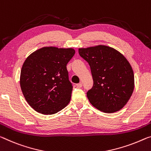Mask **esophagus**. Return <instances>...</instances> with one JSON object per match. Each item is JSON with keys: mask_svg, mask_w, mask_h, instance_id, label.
I'll list each match as a JSON object with an SVG mask.
<instances>
[{"mask_svg": "<svg viewBox=\"0 0 151 151\" xmlns=\"http://www.w3.org/2000/svg\"><path fill=\"white\" fill-rule=\"evenodd\" d=\"M76 87H78V88L82 87H83V84H82V83H78V84H76Z\"/></svg>", "mask_w": 151, "mask_h": 151, "instance_id": "1", "label": "esophagus"}]
</instances>
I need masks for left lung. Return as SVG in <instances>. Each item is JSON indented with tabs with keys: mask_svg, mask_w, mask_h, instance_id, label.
<instances>
[{
	"mask_svg": "<svg viewBox=\"0 0 151 151\" xmlns=\"http://www.w3.org/2000/svg\"><path fill=\"white\" fill-rule=\"evenodd\" d=\"M89 64L93 87L87 93L92 106L104 113H114L127 104L134 88V76L128 60L118 50L99 45L79 48Z\"/></svg>",
	"mask_w": 151,
	"mask_h": 151,
	"instance_id": "left-lung-1",
	"label": "left lung"
}]
</instances>
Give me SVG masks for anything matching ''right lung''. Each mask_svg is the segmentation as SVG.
Returning a JSON list of instances; mask_svg holds the SVG:
<instances>
[{"mask_svg": "<svg viewBox=\"0 0 151 151\" xmlns=\"http://www.w3.org/2000/svg\"><path fill=\"white\" fill-rule=\"evenodd\" d=\"M75 54L73 48L44 47L26 58L21 70L20 86L35 111L52 115L69 104L73 86L66 65Z\"/></svg>", "mask_w": 151, "mask_h": 151, "instance_id": "1", "label": "right lung"}]
</instances>
